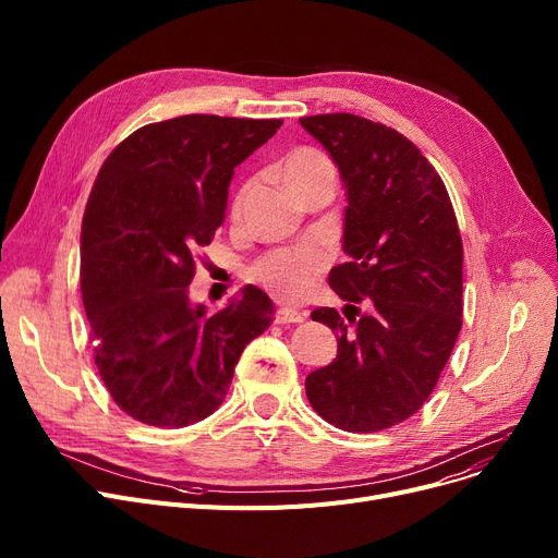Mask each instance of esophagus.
Masks as SVG:
<instances>
[{"mask_svg": "<svg viewBox=\"0 0 558 558\" xmlns=\"http://www.w3.org/2000/svg\"><path fill=\"white\" fill-rule=\"evenodd\" d=\"M305 320V312L299 310H291V307H280L276 312V324L280 326H289V324H303Z\"/></svg>", "mask_w": 558, "mask_h": 558, "instance_id": "1", "label": "esophagus"}]
</instances>
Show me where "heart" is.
Listing matches in <instances>:
<instances>
[{
    "label": "heart",
    "mask_w": 558,
    "mask_h": 558,
    "mask_svg": "<svg viewBox=\"0 0 558 558\" xmlns=\"http://www.w3.org/2000/svg\"><path fill=\"white\" fill-rule=\"evenodd\" d=\"M326 173H335L330 158L318 149H312V146H299V149L289 151L282 160V181L294 194H299L305 185ZM248 190L251 183H244L238 194H234L232 215L242 213ZM328 264L330 255L324 246L301 244L294 248H276L264 253L251 264L248 276L253 282L271 291L276 299L287 303H301L312 294L320 276L326 274Z\"/></svg>",
    "instance_id": "b5f03b06"
}]
</instances>
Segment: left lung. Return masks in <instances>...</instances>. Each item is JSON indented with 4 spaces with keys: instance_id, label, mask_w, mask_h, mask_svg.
I'll use <instances>...</instances> for the list:
<instances>
[{
    "instance_id": "left-lung-1",
    "label": "left lung",
    "mask_w": 558,
    "mask_h": 558,
    "mask_svg": "<svg viewBox=\"0 0 558 558\" xmlns=\"http://www.w3.org/2000/svg\"><path fill=\"white\" fill-rule=\"evenodd\" d=\"M301 124L339 167L350 257L328 278L345 318L312 312L339 339L332 364L307 375V400L343 432H379L418 412L450 360L463 320L461 232L441 175L412 140L350 112Z\"/></svg>"
}]
</instances>
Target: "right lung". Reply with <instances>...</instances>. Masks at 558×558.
<instances>
[{"label":"right lung","instance_id":"right-lung-1","mask_svg":"<svg viewBox=\"0 0 558 558\" xmlns=\"http://www.w3.org/2000/svg\"><path fill=\"white\" fill-rule=\"evenodd\" d=\"M282 120L183 114L146 124L101 165L81 223V291L95 364L117 407L187 427L221 407L274 303L246 284L217 314L190 303L196 251L223 223L234 167Z\"/></svg>","mask_w":558,"mask_h":558}]
</instances>
